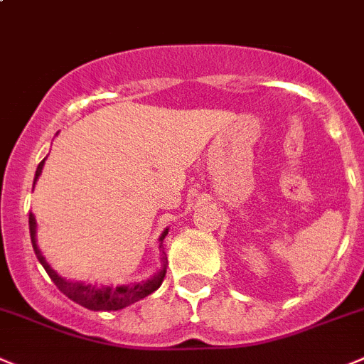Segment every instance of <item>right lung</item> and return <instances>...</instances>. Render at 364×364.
I'll list each match as a JSON object with an SVG mask.
<instances>
[{
  "mask_svg": "<svg viewBox=\"0 0 364 364\" xmlns=\"http://www.w3.org/2000/svg\"><path fill=\"white\" fill-rule=\"evenodd\" d=\"M46 159V158H44ZM44 159L37 165L36 178H33V185L39 179L41 172H43ZM28 226H30V239H32L33 251H36L37 260L41 262V266L44 267V271L48 273V277L52 278L53 284L59 287L60 293L66 294L70 300H73L75 304L82 305V307L90 309V311H120V309L127 307V305L134 304V301H140L141 298L149 296V294L154 293L161 285L163 278L166 273V255L163 251V239L168 233V228L163 230V233L159 235V259H161V269L156 271L151 278L141 282H134V284H125V285H97V284H84V282H75V280H66L64 277H60L48 262L43 257L39 250V244H37V220L33 217V213H30L28 217Z\"/></svg>",
  "mask_w": 364,
  "mask_h": 364,
  "instance_id": "obj_1",
  "label": "right lung"
}]
</instances>
